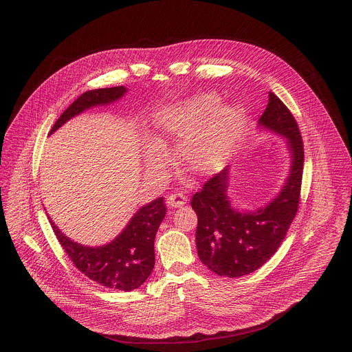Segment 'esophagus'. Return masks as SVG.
<instances>
[{
	"instance_id": "esophagus-1",
	"label": "esophagus",
	"mask_w": 352,
	"mask_h": 352,
	"mask_svg": "<svg viewBox=\"0 0 352 352\" xmlns=\"http://www.w3.org/2000/svg\"><path fill=\"white\" fill-rule=\"evenodd\" d=\"M186 204V196L182 193H171L167 196V206L170 209L181 208Z\"/></svg>"
}]
</instances>
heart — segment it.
I'll list each match as a JSON object with an SVG mask.
<instances>
[{
	"label": "heart",
	"instance_id": "1",
	"mask_svg": "<svg viewBox=\"0 0 352 352\" xmlns=\"http://www.w3.org/2000/svg\"><path fill=\"white\" fill-rule=\"evenodd\" d=\"M219 98L202 94L166 109L157 121L163 135L180 139L179 153L185 166L196 175L217 173L230 159L243 129V111L238 106L217 107ZM162 163V153L153 150L150 166Z\"/></svg>",
	"mask_w": 352,
	"mask_h": 352
}]
</instances>
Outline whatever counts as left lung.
Instances as JSON below:
<instances>
[{
  "mask_svg": "<svg viewBox=\"0 0 352 352\" xmlns=\"http://www.w3.org/2000/svg\"><path fill=\"white\" fill-rule=\"evenodd\" d=\"M259 124L285 136L291 152L289 175L273 202L258 212L232 209L227 196L228 167L208 179L190 200L197 216L199 259L219 276L234 278L262 267L277 252L298 212L304 171V143L298 124L272 91Z\"/></svg>",
  "mask_w": 352,
  "mask_h": 352,
  "instance_id": "8db88e82",
  "label": "left lung"
}]
</instances>
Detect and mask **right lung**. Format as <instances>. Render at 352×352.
I'll return each instance as SVG.
<instances>
[{"mask_svg": "<svg viewBox=\"0 0 352 352\" xmlns=\"http://www.w3.org/2000/svg\"><path fill=\"white\" fill-rule=\"evenodd\" d=\"M126 89L124 86L94 89L82 93L61 114L50 133L72 117L93 106L116 102ZM164 197H159L139 209L125 230L110 243L89 248L71 241L50 220L63 249L86 277L111 289L132 291L140 287L155 267V238L166 216Z\"/></svg>", "mask_w": 352, "mask_h": 352, "instance_id": "obj_1", "label": "right lung"}]
</instances>
